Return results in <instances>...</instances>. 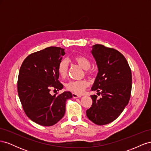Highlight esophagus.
Returning a JSON list of instances; mask_svg holds the SVG:
<instances>
[{"instance_id": "obj_1", "label": "esophagus", "mask_w": 151, "mask_h": 151, "mask_svg": "<svg viewBox=\"0 0 151 151\" xmlns=\"http://www.w3.org/2000/svg\"><path fill=\"white\" fill-rule=\"evenodd\" d=\"M72 96L74 98H81L82 96L77 94L76 93H72Z\"/></svg>"}]
</instances>
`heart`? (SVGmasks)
<instances>
[{"mask_svg": "<svg viewBox=\"0 0 151 151\" xmlns=\"http://www.w3.org/2000/svg\"><path fill=\"white\" fill-rule=\"evenodd\" d=\"M73 60L80 67L83 68V69L86 70V74H91V71L89 70L91 66V63L88 58L81 55H77L74 57ZM68 65L66 60H62L59 63L58 66V72L62 78H65L67 76L68 73ZM88 86L89 82L87 80H72L68 82L65 85V87L67 90L71 91V92L80 94L84 92V89L87 87H88Z\"/></svg>", "mask_w": 151, "mask_h": 151, "instance_id": "b5f03b06", "label": "heart"}]
</instances>
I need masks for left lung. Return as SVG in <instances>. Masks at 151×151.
I'll list each match as a JSON object with an SVG mask.
<instances>
[{"mask_svg":"<svg viewBox=\"0 0 151 151\" xmlns=\"http://www.w3.org/2000/svg\"><path fill=\"white\" fill-rule=\"evenodd\" d=\"M91 53L98 67L91 89L101 91L102 97L91 96L93 104L87 109L86 115L95 124L103 125L116 120L129 103L132 72L125 57L115 49L96 44Z\"/></svg>","mask_w":151,"mask_h":151,"instance_id":"left-lung-1","label":"left lung"}]
</instances>
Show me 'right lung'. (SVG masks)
Returning <instances> with one entry per match:
<instances>
[{"label": "right lung", "instance_id": "1", "mask_svg": "<svg viewBox=\"0 0 151 151\" xmlns=\"http://www.w3.org/2000/svg\"><path fill=\"white\" fill-rule=\"evenodd\" d=\"M64 49L50 47L30 54L22 62L17 80V93L26 115L38 124L49 127L60 120L65 103L72 98L69 91L51 95L52 89L61 90L58 66Z\"/></svg>", "mask_w": 151, "mask_h": 151}]
</instances>
